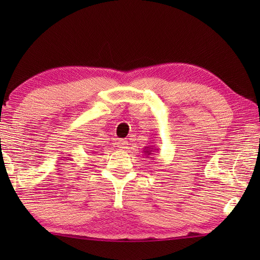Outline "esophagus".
<instances>
[{
    "mask_svg": "<svg viewBox=\"0 0 260 260\" xmlns=\"http://www.w3.org/2000/svg\"><path fill=\"white\" fill-rule=\"evenodd\" d=\"M127 145H128V142H127L126 140H119L118 141V148H119V150H125V148H127Z\"/></svg>",
    "mask_w": 260,
    "mask_h": 260,
    "instance_id": "esophagus-1",
    "label": "esophagus"
}]
</instances>
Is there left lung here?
<instances>
[{"instance_id":"left-lung-1","label":"left lung","mask_w":260,"mask_h":260,"mask_svg":"<svg viewBox=\"0 0 260 260\" xmlns=\"http://www.w3.org/2000/svg\"><path fill=\"white\" fill-rule=\"evenodd\" d=\"M157 151V148H155V146H145L144 150H143V152H144L145 155L147 156V158H152L151 155H153L154 152Z\"/></svg>"}]
</instances>
